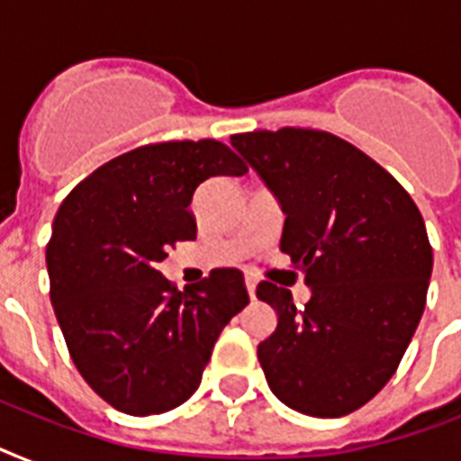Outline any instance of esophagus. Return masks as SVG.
<instances>
[{
	"instance_id": "obj_1",
	"label": "esophagus",
	"mask_w": 461,
	"mask_h": 461,
	"mask_svg": "<svg viewBox=\"0 0 461 461\" xmlns=\"http://www.w3.org/2000/svg\"><path fill=\"white\" fill-rule=\"evenodd\" d=\"M256 285H258V282H256V277H251V275H246V289H249V296H256Z\"/></svg>"
}]
</instances>
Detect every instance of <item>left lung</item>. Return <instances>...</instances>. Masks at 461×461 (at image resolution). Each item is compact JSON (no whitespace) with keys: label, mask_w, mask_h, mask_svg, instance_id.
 Returning a JSON list of instances; mask_svg holds the SVG:
<instances>
[{"label":"left lung","mask_w":461,"mask_h":461,"mask_svg":"<svg viewBox=\"0 0 461 461\" xmlns=\"http://www.w3.org/2000/svg\"><path fill=\"white\" fill-rule=\"evenodd\" d=\"M285 212L280 249L311 299L260 282L277 311L258 344L275 397L308 416L337 419L385 387L421 321L433 270L423 217L378 162L313 129L231 136Z\"/></svg>","instance_id":"1"}]
</instances>
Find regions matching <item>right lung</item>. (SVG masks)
Masks as SVG:
<instances>
[{
    "mask_svg": "<svg viewBox=\"0 0 461 461\" xmlns=\"http://www.w3.org/2000/svg\"><path fill=\"white\" fill-rule=\"evenodd\" d=\"M246 172L220 140L155 143L97 167L61 203L45 256L50 299L78 373L119 411L184 404L222 328L249 303L237 267L184 292L158 270L169 246L195 239V188Z\"/></svg>",
    "mask_w": 461,
    "mask_h": 461,
    "instance_id": "add662e5",
    "label": "right lung"
}]
</instances>
